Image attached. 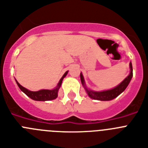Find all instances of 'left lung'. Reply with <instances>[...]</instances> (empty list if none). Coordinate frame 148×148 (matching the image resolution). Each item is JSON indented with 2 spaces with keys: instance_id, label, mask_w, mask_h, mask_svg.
<instances>
[{
  "instance_id": "left-lung-1",
  "label": "left lung",
  "mask_w": 148,
  "mask_h": 148,
  "mask_svg": "<svg viewBox=\"0 0 148 148\" xmlns=\"http://www.w3.org/2000/svg\"><path fill=\"white\" fill-rule=\"evenodd\" d=\"M130 74H129V75H128L127 77H126V78H125V80L123 81L121 83H120L117 87L109 90H105V91H101V92H96V91H92V90H88L85 86L84 79L83 75H82V73H81L80 74L81 81H82V85L84 86L85 90L87 91V94H88V95L91 98V99L99 101L112 100V99L117 97L119 95H120V94L127 88V87L129 83H130L132 77H133V66H132L131 62L130 63Z\"/></svg>"
}]
</instances>
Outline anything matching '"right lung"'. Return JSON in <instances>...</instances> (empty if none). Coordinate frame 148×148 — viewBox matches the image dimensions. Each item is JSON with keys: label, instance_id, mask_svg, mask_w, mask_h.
Instances as JSON below:
<instances>
[{"label": "right lung", "instance_id": "obj_1", "mask_svg": "<svg viewBox=\"0 0 148 148\" xmlns=\"http://www.w3.org/2000/svg\"><path fill=\"white\" fill-rule=\"evenodd\" d=\"M68 71H66V73L64 74V75L62 76V78L60 79L59 82H58V85L53 90H40L39 91H36V92H33V91H30V90H27L25 87H23V86H21L20 84L18 83L16 81V83L18 84V86L19 87V88L21 89V91H23L27 96L30 98V99H33L35 101H50L53 100V99H56V98L58 97V90H59L60 87L61 85V83H62V81L64 79L65 76L67 74Z\"/></svg>", "mask_w": 148, "mask_h": 148}]
</instances>
